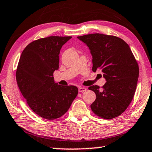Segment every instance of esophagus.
<instances>
[{
	"instance_id": "esophagus-1",
	"label": "esophagus",
	"mask_w": 152,
	"mask_h": 152,
	"mask_svg": "<svg viewBox=\"0 0 152 152\" xmlns=\"http://www.w3.org/2000/svg\"><path fill=\"white\" fill-rule=\"evenodd\" d=\"M87 90V89H86L85 87H80L78 88V91L82 93L83 91H85Z\"/></svg>"
}]
</instances>
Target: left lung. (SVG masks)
<instances>
[{"mask_svg":"<svg viewBox=\"0 0 152 152\" xmlns=\"http://www.w3.org/2000/svg\"><path fill=\"white\" fill-rule=\"evenodd\" d=\"M89 47L93 72L100 70L106 83L102 89L92 85L96 99L91 108L104 119L118 117L132 102L137 89L139 65L130 46L115 36L94 33L77 37Z\"/></svg>","mask_w":152,"mask_h":152,"instance_id":"left-lung-1","label":"left lung"}]
</instances>
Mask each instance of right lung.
I'll use <instances>...</instances> for the list:
<instances>
[{
    "label": "right lung",
    "instance_id": "1",
    "mask_svg": "<svg viewBox=\"0 0 152 152\" xmlns=\"http://www.w3.org/2000/svg\"><path fill=\"white\" fill-rule=\"evenodd\" d=\"M71 38L50 36L34 41L20 58L15 74L18 87L31 110L44 119L61 117L78 95L76 86L59 85L53 77L61 49Z\"/></svg>",
    "mask_w": 152,
    "mask_h": 152
}]
</instances>
